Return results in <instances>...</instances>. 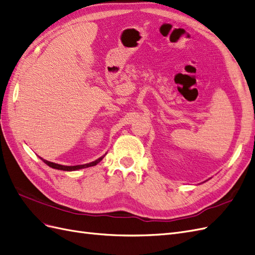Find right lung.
<instances>
[{
	"label": "right lung",
	"mask_w": 255,
	"mask_h": 255,
	"mask_svg": "<svg viewBox=\"0 0 255 255\" xmlns=\"http://www.w3.org/2000/svg\"><path fill=\"white\" fill-rule=\"evenodd\" d=\"M102 158H103V156L98 158L95 161H92V163L85 164V165H78V166H63V165H59V164L51 163V161L45 160L43 158H41V159L43 160V163H45L48 166H50V167H52L54 169H58V170H64V171H73V170H78V169H83V168H88V167H91V166H96L97 164H99L100 161L102 160Z\"/></svg>",
	"instance_id": "obj_1"
}]
</instances>
